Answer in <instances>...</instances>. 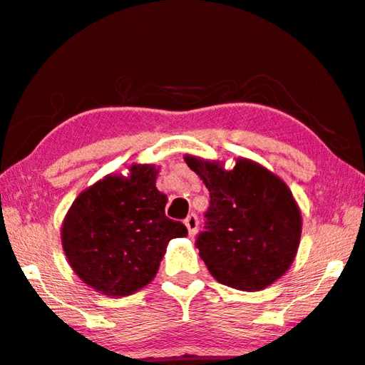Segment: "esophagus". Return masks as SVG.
<instances>
[{
    "label": "esophagus",
    "instance_id": "1",
    "mask_svg": "<svg viewBox=\"0 0 365 365\" xmlns=\"http://www.w3.org/2000/svg\"><path fill=\"white\" fill-rule=\"evenodd\" d=\"M184 224H186V227H187L189 235L194 237L195 234H197V229H199V219H197V215H195V214H189L187 217H186V220H184Z\"/></svg>",
    "mask_w": 365,
    "mask_h": 365
}]
</instances>
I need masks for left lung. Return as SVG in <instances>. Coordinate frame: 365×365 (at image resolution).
<instances>
[{
	"label": "left lung",
	"mask_w": 365,
	"mask_h": 365,
	"mask_svg": "<svg viewBox=\"0 0 365 365\" xmlns=\"http://www.w3.org/2000/svg\"><path fill=\"white\" fill-rule=\"evenodd\" d=\"M209 189L204 230L195 239L212 277L242 292L267 288L288 270L301 237V214L278 176L257 163L222 165L184 156Z\"/></svg>",
	"instance_id": "8db88e82"
}]
</instances>
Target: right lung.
Returning a JSON list of instances; mask_svg holds the SVG:
<instances>
[{
	"label": "right lung",
	"instance_id": "1",
	"mask_svg": "<svg viewBox=\"0 0 365 365\" xmlns=\"http://www.w3.org/2000/svg\"><path fill=\"white\" fill-rule=\"evenodd\" d=\"M158 170L131 166L107 176L73 200L62 224V247L77 277L108 297H128L155 278L166 245L186 237L182 222L166 217Z\"/></svg>",
	"mask_w": 365,
	"mask_h": 365
}]
</instances>
